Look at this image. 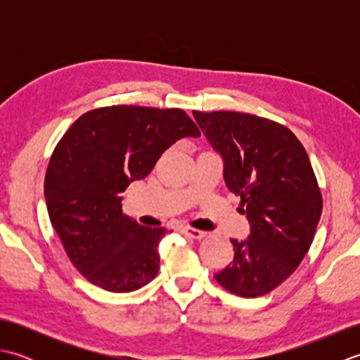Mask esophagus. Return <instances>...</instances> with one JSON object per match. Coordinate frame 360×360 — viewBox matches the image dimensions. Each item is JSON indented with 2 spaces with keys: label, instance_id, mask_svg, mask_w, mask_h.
I'll return each instance as SVG.
<instances>
[{
  "label": "esophagus",
  "instance_id": "34e87169",
  "mask_svg": "<svg viewBox=\"0 0 360 360\" xmlns=\"http://www.w3.org/2000/svg\"><path fill=\"white\" fill-rule=\"evenodd\" d=\"M179 231H181V233H184V235L190 236V238H195V240H201L205 236V232L198 231V229H193V227H187V226L181 227Z\"/></svg>",
  "mask_w": 360,
  "mask_h": 360
}]
</instances>
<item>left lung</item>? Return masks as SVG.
<instances>
[{"instance_id": "8db88e82", "label": "left lung", "mask_w": 360, "mask_h": 360, "mask_svg": "<svg viewBox=\"0 0 360 360\" xmlns=\"http://www.w3.org/2000/svg\"><path fill=\"white\" fill-rule=\"evenodd\" d=\"M204 136L224 160V181L241 198L250 224L246 240H231L233 262L215 274L229 292H271L307 255L323 200L308 153L277 122L235 111H193Z\"/></svg>"}]
</instances>
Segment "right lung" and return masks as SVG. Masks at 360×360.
Returning a JSON list of instances; mask_svg holds the SVG:
<instances>
[{
    "label": "right lung",
    "mask_w": 360,
    "mask_h": 360,
    "mask_svg": "<svg viewBox=\"0 0 360 360\" xmlns=\"http://www.w3.org/2000/svg\"><path fill=\"white\" fill-rule=\"evenodd\" d=\"M201 131L186 111L105 106L80 116L53 150L44 178L51 223L83 277L110 292H131L158 275L167 231L122 212V196L160 155Z\"/></svg>",
    "instance_id": "obj_1"
}]
</instances>
